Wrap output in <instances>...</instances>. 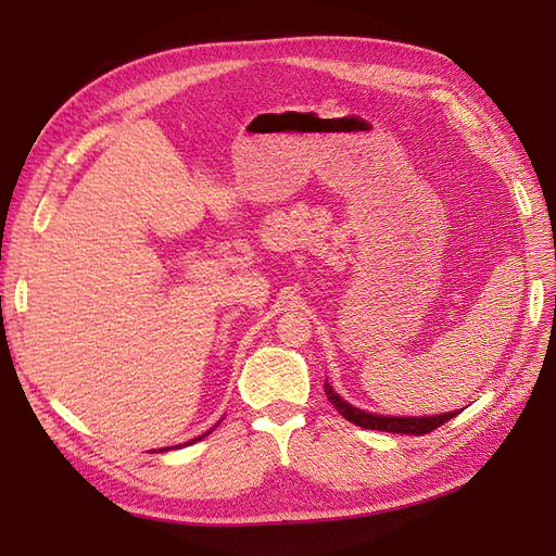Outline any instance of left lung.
<instances>
[{
  "label": "left lung",
  "instance_id": "8db88e82",
  "mask_svg": "<svg viewBox=\"0 0 556 556\" xmlns=\"http://www.w3.org/2000/svg\"><path fill=\"white\" fill-rule=\"evenodd\" d=\"M325 394L331 401V406L339 410L348 422L357 425L362 429H376V431H390V433H408V435H425L441 425L450 422L452 417H457L459 410L445 413V415H431V417H390V415H374L359 408H352L339 394L331 390V384L325 380Z\"/></svg>",
  "mask_w": 556,
  "mask_h": 556
}]
</instances>
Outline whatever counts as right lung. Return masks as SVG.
Wrapping results in <instances>:
<instances>
[{
	"instance_id": "1",
	"label": "right lung",
	"mask_w": 556,
	"mask_h": 556,
	"mask_svg": "<svg viewBox=\"0 0 556 556\" xmlns=\"http://www.w3.org/2000/svg\"><path fill=\"white\" fill-rule=\"evenodd\" d=\"M211 431H213V429H211ZM211 431H206V433H204V435H208V433H211ZM204 435H199V439H194V441H201V439H204ZM194 441H190V443H194ZM185 445H188V443H185ZM164 450H166V447H164ZM164 450H162V452H164Z\"/></svg>"
}]
</instances>
